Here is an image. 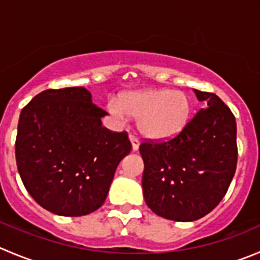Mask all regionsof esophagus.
<instances>
[{"instance_id": "esophagus-1", "label": "esophagus", "mask_w": 260, "mask_h": 260, "mask_svg": "<svg viewBox=\"0 0 260 260\" xmlns=\"http://www.w3.org/2000/svg\"><path fill=\"white\" fill-rule=\"evenodd\" d=\"M129 141H131V143H132V150L137 151L138 147H140V141H138V138L131 135L129 136Z\"/></svg>"}]
</instances>
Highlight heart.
<instances>
[{
	"mask_svg": "<svg viewBox=\"0 0 260 260\" xmlns=\"http://www.w3.org/2000/svg\"><path fill=\"white\" fill-rule=\"evenodd\" d=\"M110 114L123 122L128 115L137 119L138 131L152 141H166L178 136L190 119L191 102L184 91L147 89L123 92L107 103Z\"/></svg>",
	"mask_w": 260,
	"mask_h": 260,
	"instance_id": "1",
	"label": "heart"
}]
</instances>
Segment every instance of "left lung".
Listing matches in <instances>:
<instances>
[{"instance_id": "1", "label": "left lung", "mask_w": 260, "mask_h": 260, "mask_svg": "<svg viewBox=\"0 0 260 260\" xmlns=\"http://www.w3.org/2000/svg\"><path fill=\"white\" fill-rule=\"evenodd\" d=\"M207 103L178 136L140 145L146 205L157 216L179 222L210 213L225 197L236 170V122L212 92L194 90Z\"/></svg>"}]
</instances>
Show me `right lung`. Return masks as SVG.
<instances>
[{"label":"right lung","instance_id":"right-lung-1","mask_svg":"<svg viewBox=\"0 0 260 260\" xmlns=\"http://www.w3.org/2000/svg\"><path fill=\"white\" fill-rule=\"evenodd\" d=\"M105 114L85 87L44 90L21 110L16 165L38 205L70 217L102 207L118 164L132 150L127 132L103 127Z\"/></svg>","mask_w":260,"mask_h":260}]
</instances>
